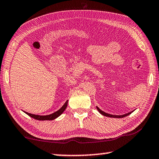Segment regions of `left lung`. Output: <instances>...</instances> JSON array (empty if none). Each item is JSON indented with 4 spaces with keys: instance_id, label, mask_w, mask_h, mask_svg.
Instances as JSON below:
<instances>
[{
    "instance_id": "8db88e82",
    "label": "left lung",
    "mask_w": 159,
    "mask_h": 159,
    "mask_svg": "<svg viewBox=\"0 0 159 159\" xmlns=\"http://www.w3.org/2000/svg\"><path fill=\"white\" fill-rule=\"evenodd\" d=\"M96 108H97V110L98 111V112L101 113V114H102V115H103L104 116H107V117H111V118H124V117H125V116H129V115H130L131 114V113L133 112V111H131V112H129V113H125V114H124V115H112V114H109V113H106V112H104V111H101L100 108H99L98 106H96Z\"/></svg>"
}]
</instances>
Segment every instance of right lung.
Instances as JSON below:
<instances>
[{
  "instance_id": "obj_1",
  "label": "right lung",
  "mask_w": 159,
  "mask_h": 159,
  "mask_svg": "<svg viewBox=\"0 0 159 159\" xmlns=\"http://www.w3.org/2000/svg\"><path fill=\"white\" fill-rule=\"evenodd\" d=\"M67 105H68V101H66V103L63 104V106L58 111H56V112L51 113V114L46 115V116H40V115L32 114V113L25 112V111H23L25 113H26L27 115L29 116H30L33 118H34V119H36L39 120H52L56 119V118H58V116H60L62 114L63 112H64V111L66 110V107H67Z\"/></svg>"
}]
</instances>
